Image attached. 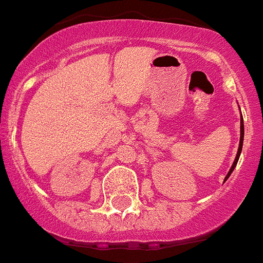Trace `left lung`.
I'll list each match as a JSON object with an SVG mask.
<instances>
[{"label":"left lung","mask_w":263,"mask_h":263,"mask_svg":"<svg viewBox=\"0 0 263 263\" xmlns=\"http://www.w3.org/2000/svg\"><path fill=\"white\" fill-rule=\"evenodd\" d=\"M243 134H245V129H243V118H242V115H240V139H239V147H238V152H237V156H235V160H234L233 165H231L230 171L227 173L226 178H224V180H227V178L231 175V173L234 171V168H235V165H237L238 163V159H239L240 156V152H242V145H243Z\"/></svg>","instance_id":"1"}]
</instances>
